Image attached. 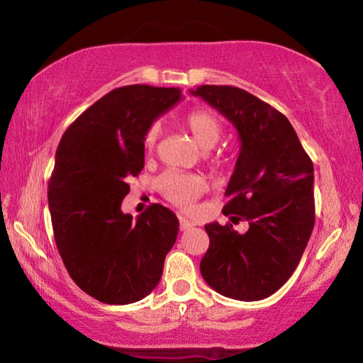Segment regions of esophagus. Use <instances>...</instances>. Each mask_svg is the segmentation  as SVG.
<instances>
[{"label": "esophagus", "instance_id": "obj_1", "mask_svg": "<svg viewBox=\"0 0 363 363\" xmlns=\"http://www.w3.org/2000/svg\"><path fill=\"white\" fill-rule=\"evenodd\" d=\"M194 225H195V224L190 223V220H189L187 218L179 216V229H181V230H189V229H192Z\"/></svg>", "mask_w": 363, "mask_h": 363}]
</instances>
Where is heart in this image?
<instances>
[{"instance_id": "1", "label": "heart", "mask_w": 363, "mask_h": 363, "mask_svg": "<svg viewBox=\"0 0 363 363\" xmlns=\"http://www.w3.org/2000/svg\"><path fill=\"white\" fill-rule=\"evenodd\" d=\"M184 126L187 128L195 143L203 150L213 149L220 138V133H223V126H220L218 116L205 108H195L192 112H189L184 116ZM158 138L160 125L153 123V125L147 128L143 140L144 150L147 153L155 150ZM223 162V157H216V160H214V163ZM157 189L171 203L182 208V210H189L205 194L206 182L203 177L196 174L167 171V173H163L157 179Z\"/></svg>"}]
</instances>
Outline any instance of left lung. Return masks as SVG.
Here are the masks:
<instances>
[{"label":"left lung","mask_w":363,"mask_h":363,"mask_svg":"<svg viewBox=\"0 0 363 363\" xmlns=\"http://www.w3.org/2000/svg\"><path fill=\"white\" fill-rule=\"evenodd\" d=\"M237 128L235 169L223 208L233 224L205 225L210 247L200 272L213 290L238 301L270 296L298 267L315 220L314 167L284 113L235 86L203 84L195 91Z\"/></svg>","instance_id":"left-lung-1"}]
</instances>
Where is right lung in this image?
<instances>
[{"label": "right lung", "instance_id": "right-lung-1", "mask_svg": "<svg viewBox=\"0 0 363 363\" xmlns=\"http://www.w3.org/2000/svg\"><path fill=\"white\" fill-rule=\"evenodd\" d=\"M179 88L130 84L110 91L67 128L48 184L54 238L65 269L89 296L131 304L158 285L179 220L153 203L121 211L144 168V134L181 99Z\"/></svg>", "mask_w": 363, "mask_h": 363}]
</instances>
